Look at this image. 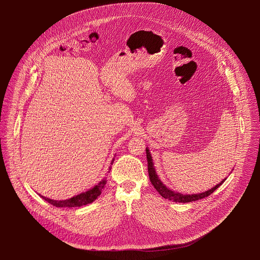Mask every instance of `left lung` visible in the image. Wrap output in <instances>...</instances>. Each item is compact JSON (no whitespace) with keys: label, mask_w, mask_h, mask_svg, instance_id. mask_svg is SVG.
<instances>
[{"label":"left lung","mask_w":260,"mask_h":260,"mask_svg":"<svg viewBox=\"0 0 260 260\" xmlns=\"http://www.w3.org/2000/svg\"><path fill=\"white\" fill-rule=\"evenodd\" d=\"M146 155H147V162H148V173H149V179H150V182L152 183V185L154 186V188L157 190V192L164 198V199H167L169 201H173L175 203H190V202H194V201H199V200H202L204 198H207L209 197L211 193H213L220 185L223 183L225 179L222 180L219 184L215 185L214 187H212L211 189L207 190V191H204L202 193H197V194H182L180 192H177V191H174L172 189H170L167 185H165L159 177L157 176V173L154 169V164H153V160H152V156H151V153L149 151V148H146Z\"/></svg>","instance_id":"8db88e82"}]
</instances>
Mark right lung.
I'll return each mask as SVG.
<instances>
[{
    "instance_id": "right-lung-1",
    "label": "right lung",
    "mask_w": 260,
    "mask_h": 260,
    "mask_svg": "<svg viewBox=\"0 0 260 260\" xmlns=\"http://www.w3.org/2000/svg\"><path fill=\"white\" fill-rule=\"evenodd\" d=\"M113 162H114V158L112 159V161H111V165H113ZM110 170H111V167L109 168L108 173H110ZM106 182H107V178L105 177L96 185H94L92 188L88 189L87 191L79 193V194H77L75 197H73V198L68 199V200H63V201H55V200H51V199L45 198L43 196H41V198L44 201L48 202L49 204H51L52 206H55L57 208L82 207V206L91 204L92 202H94L98 199V197H100V194L102 193V189L104 188Z\"/></svg>"
}]
</instances>
